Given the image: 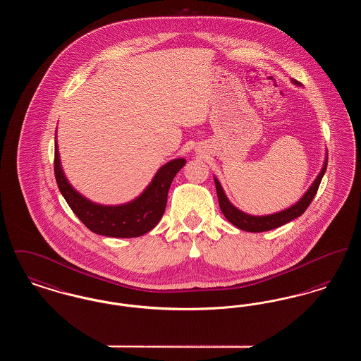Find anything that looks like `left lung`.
<instances>
[{
    "instance_id": "left-lung-1",
    "label": "left lung",
    "mask_w": 361,
    "mask_h": 361,
    "mask_svg": "<svg viewBox=\"0 0 361 361\" xmlns=\"http://www.w3.org/2000/svg\"><path fill=\"white\" fill-rule=\"evenodd\" d=\"M292 82L293 84H299L295 80H292ZM326 166L327 157L326 159H325L322 171L318 174L315 181L311 184L309 190L303 195V197L296 204H293V206L284 209V211L276 212V214H272V215H265V216H252V215H247V214L242 212L238 208L233 206L228 202V199L226 197L221 183L215 178V187H216V193H218V200H219L221 211L224 212L226 219L230 224H234L235 227H238L240 230H245V231H249V233H261V231L274 230L276 227H280L283 224L291 222L295 218L300 216L307 209V207L312 202L314 196L317 195V190L319 188L321 180H322L324 174L326 172Z\"/></svg>"
}]
</instances>
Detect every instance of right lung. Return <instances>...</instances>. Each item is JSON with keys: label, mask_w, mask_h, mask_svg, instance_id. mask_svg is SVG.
<instances>
[{"label": "right lung", "mask_w": 361, "mask_h": 361, "mask_svg": "<svg viewBox=\"0 0 361 361\" xmlns=\"http://www.w3.org/2000/svg\"><path fill=\"white\" fill-rule=\"evenodd\" d=\"M184 165V158L173 159L164 165L155 174L150 185L131 203L121 206H100L89 202L70 185L61 168L58 146L55 142L54 172L58 188L78 219L90 231L105 237L134 238L154 228L165 212L173 178Z\"/></svg>", "instance_id": "1"}]
</instances>
